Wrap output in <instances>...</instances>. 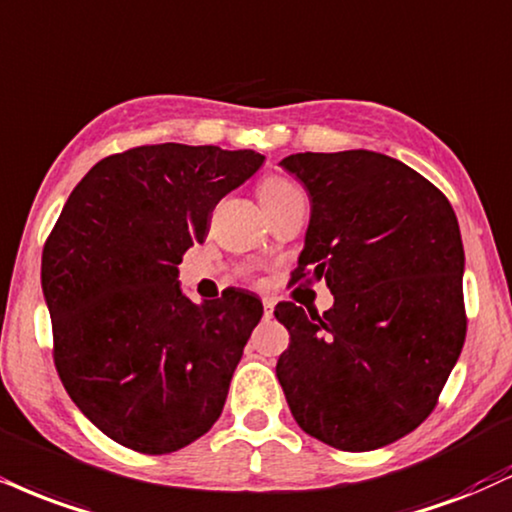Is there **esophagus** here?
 <instances>
[{
    "instance_id": "esophagus-1",
    "label": "esophagus",
    "mask_w": 512,
    "mask_h": 512,
    "mask_svg": "<svg viewBox=\"0 0 512 512\" xmlns=\"http://www.w3.org/2000/svg\"><path fill=\"white\" fill-rule=\"evenodd\" d=\"M262 305H264V319H272L274 317V300L272 298H264Z\"/></svg>"
}]
</instances>
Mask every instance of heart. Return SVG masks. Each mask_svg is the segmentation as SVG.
Segmentation results:
<instances>
[{
	"mask_svg": "<svg viewBox=\"0 0 512 512\" xmlns=\"http://www.w3.org/2000/svg\"><path fill=\"white\" fill-rule=\"evenodd\" d=\"M291 193H298V188L281 176L262 178L260 186H257V197H260V205L264 209L276 205V202H281L283 197H288Z\"/></svg>",
	"mask_w": 512,
	"mask_h": 512,
	"instance_id": "obj_1",
	"label": "heart"
}]
</instances>
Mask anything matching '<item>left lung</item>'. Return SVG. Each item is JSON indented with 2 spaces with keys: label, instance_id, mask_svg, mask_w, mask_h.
Returning <instances> with one entry per match:
<instances>
[{
  "label": "left lung",
  "instance_id": "left-lung-1",
  "mask_svg": "<svg viewBox=\"0 0 512 512\" xmlns=\"http://www.w3.org/2000/svg\"><path fill=\"white\" fill-rule=\"evenodd\" d=\"M281 166L310 195L291 283L326 281L334 307L274 315L291 334L276 377L300 429L360 453L432 415L465 343V252L446 195L369 150L298 152Z\"/></svg>",
  "mask_w": 512,
  "mask_h": 512
}]
</instances>
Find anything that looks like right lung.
Masks as SVG:
<instances>
[{
  "mask_svg": "<svg viewBox=\"0 0 512 512\" xmlns=\"http://www.w3.org/2000/svg\"><path fill=\"white\" fill-rule=\"evenodd\" d=\"M252 150L143 145L97 162L42 250L54 365L78 410L121 446L162 455L212 429L262 319L255 293L195 305L178 264L217 202L260 169Z\"/></svg>",
  "mask_w": 512,
  "mask_h": 512,
  "instance_id": "1",
  "label": "right lung"
}]
</instances>
